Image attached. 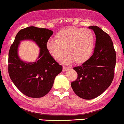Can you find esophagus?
<instances>
[{"mask_svg":"<svg viewBox=\"0 0 124 124\" xmlns=\"http://www.w3.org/2000/svg\"><path fill=\"white\" fill-rule=\"evenodd\" d=\"M70 67H69V66H63V72H65L67 70H68V69H70Z\"/></svg>","mask_w":124,"mask_h":124,"instance_id":"1","label":"esophagus"}]
</instances>
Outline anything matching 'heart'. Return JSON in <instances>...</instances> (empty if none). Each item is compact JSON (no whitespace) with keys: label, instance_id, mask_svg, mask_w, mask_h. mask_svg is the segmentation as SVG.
<instances>
[{"label":"heart","instance_id":"obj_1","mask_svg":"<svg viewBox=\"0 0 124 124\" xmlns=\"http://www.w3.org/2000/svg\"><path fill=\"white\" fill-rule=\"evenodd\" d=\"M55 40L47 41L46 47L55 59L60 61L66 55L69 56L65 62L83 63L92 54L94 45V38L92 31L88 29L70 27L59 31L54 37Z\"/></svg>","mask_w":124,"mask_h":124}]
</instances>
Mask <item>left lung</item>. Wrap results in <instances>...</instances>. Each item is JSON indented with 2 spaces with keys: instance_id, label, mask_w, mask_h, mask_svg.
Here are the masks:
<instances>
[{
  "instance_id": "8db88e82",
  "label": "left lung",
  "mask_w": 124,
  "mask_h": 124,
  "mask_svg": "<svg viewBox=\"0 0 124 124\" xmlns=\"http://www.w3.org/2000/svg\"><path fill=\"white\" fill-rule=\"evenodd\" d=\"M96 35L93 55L81 65L74 68L78 77L71 85L74 93L86 100L98 97L109 87L114 77L116 52L109 34L97 26H91Z\"/></svg>"
}]
</instances>
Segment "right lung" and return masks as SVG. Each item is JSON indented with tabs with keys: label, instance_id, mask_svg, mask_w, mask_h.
Instances as JSON below:
<instances>
[{
	"label": "right lung",
	"instance_id": "right-lung-1",
	"mask_svg": "<svg viewBox=\"0 0 124 124\" xmlns=\"http://www.w3.org/2000/svg\"><path fill=\"white\" fill-rule=\"evenodd\" d=\"M53 33L47 28L27 27L18 32L10 47L9 75L18 89L28 97L39 98L46 95L51 90L55 77L62 71V66L56 62L46 47ZM25 39L34 41L40 47L36 62H24L18 56L20 41Z\"/></svg>",
	"mask_w": 124,
	"mask_h": 124
}]
</instances>
